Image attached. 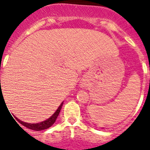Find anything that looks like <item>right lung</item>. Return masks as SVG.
Returning <instances> with one entry per match:
<instances>
[{
  "mask_svg": "<svg viewBox=\"0 0 150 150\" xmlns=\"http://www.w3.org/2000/svg\"><path fill=\"white\" fill-rule=\"evenodd\" d=\"M62 104H63V103H62L61 105L58 107V108L57 109V111L54 112L53 115H52V117H50L49 118H47V119L45 120L44 122H39V123H33V124H32V123H27V122H22V121L19 120L17 117H15V119H16L21 125H23V126H25V127H27L28 129H31V130H33V131H37L46 130V129L51 127V126H52L54 123H55V122H56V120H57V118L58 117V115L60 113V111L62 109ZM15 122H16V121H15Z\"/></svg>",
  "mask_w": 150,
  "mask_h": 150,
  "instance_id": "1",
  "label": "right lung"
}]
</instances>
